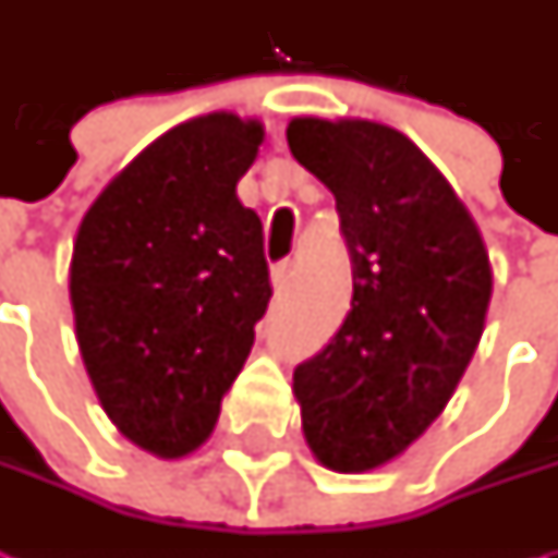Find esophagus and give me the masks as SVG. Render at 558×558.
<instances>
[{
	"label": "esophagus",
	"mask_w": 558,
	"mask_h": 558,
	"mask_svg": "<svg viewBox=\"0 0 558 558\" xmlns=\"http://www.w3.org/2000/svg\"><path fill=\"white\" fill-rule=\"evenodd\" d=\"M291 272H294V264H291V260H282V264L272 267V286H276V291L289 289Z\"/></svg>",
	"instance_id": "esophagus-1"
}]
</instances>
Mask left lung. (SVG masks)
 Listing matches in <instances>:
<instances>
[{"mask_svg":"<svg viewBox=\"0 0 558 558\" xmlns=\"http://www.w3.org/2000/svg\"><path fill=\"white\" fill-rule=\"evenodd\" d=\"M294 161L332 189L354 298L294 369L304 438L335 472L395 460L440 416L484 332L478 226L413 142L369 120L294 118Z\"/></svg>","mask_w":558,"mask_h":558,"instance_id":"8db88e82","label":"left lung"}]
</instances>
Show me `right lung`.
Returning <instances> with one entry per match:
<instances>
[{"mask_svg": "<svg viewBox=\"0 0 558 558\" xmlns=\"http://www.w3.org/2000/svg\"><path fill=\"white\" fill-rule=\"evenodd\" d=\"M264 126L207 114L126 163L86 210L71 260L76 341L108 418L142 450L202 447L267 313L260 217L235 183Z\"/></svg>", "mask_w": 558, "mask_h": 558, "instance_id": "obj_1", "label": "right lung"}]
</instances>
